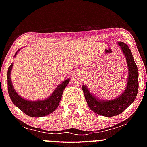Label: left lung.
Listing matches in <instances>:
<instances>
[{
  "mask_svg": "<svg viewBox=\"0 0 147 147\" xmlns=\"http://www.w3.org/2000/svg\"><path fill=\"white\" fill-rule=\"evenodd\" d=\"M117 43L125 57L128 68L127 84L124 92L112 100H101L90 92L87 86H82L89 107L95 113L105 117L116 116L124 112L134 101L139 89V73L132 53L127 44L122 42Z\"/></svg>",
  "mask_w": 147,
  "mask_h": 147,
  "instance_id": "obj_1",
  "label": "left lung"
}]
</instances>
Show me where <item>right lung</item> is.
<instances>
[{"label":"right lung","mask_w":147,"mask_h":147,"mask_svg":"<svg viewBox=\"0 0 147 147\" xmlns=\"http://www.w3.org/2000/svg\"><path fill=\"white\" fill-rule=\"evenodd\" d=\"M20 49L17 50L14 57H16V55L20 51ZM13 66V63L8 67V74H7L8 91L10 100H12L13 103L20 110L23 111L26 115L32 117H41L50 115L52 112H54L58 107L61 100L63 91L69 83L70 79H67L66 80L59 84L55 90L52 93L51 95L49 96L46 99L42 100L31 101V100H26L20 97L15 90L11 81V78H10Z\"/></svg>","instance_id":"right-lung-1"}]
</instances>
